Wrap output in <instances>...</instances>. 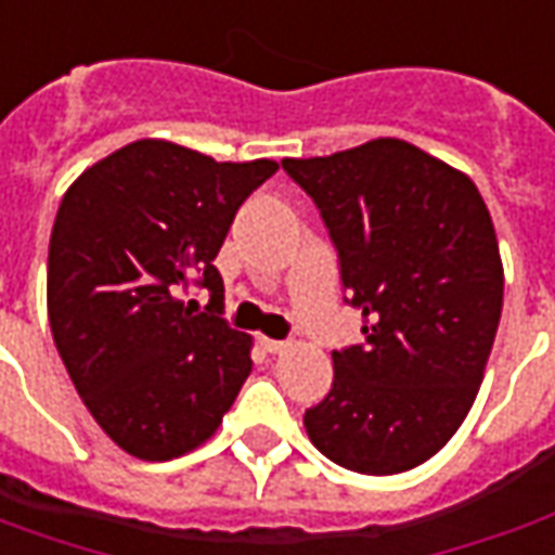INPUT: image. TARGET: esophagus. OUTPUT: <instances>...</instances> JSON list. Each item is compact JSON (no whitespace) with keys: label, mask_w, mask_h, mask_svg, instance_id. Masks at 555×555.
<instances>
[{"label":"esophagus","mask_w":555,"mask_h":555,"mask_svg":"<svg viewBox=\"0 0 555 555\" xmlns=\"http://www.w3.org/2000/svg\"><path fill=\"white\" fill-rule=\"evenodd\" d=\"M261 348H264L267 353H273V357H276V353H285V350H288V345H285V341H276V338H261Z\"/></svg>","instance_id":"34e87169"}]
</instances>
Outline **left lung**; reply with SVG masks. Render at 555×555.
I'll return each instance as SVG.
<instances>
[{"instance_id":"1","label":"left lung","mask_w":555,"mask_h":555,"mask_svg":"<svg viewBox=\"0 0 555 555\" xmlns=\"http://www.w3.org/2000/svg\"><path fill=\"white\" fill-rule=\"evenodd\" d=\"M324 217L365 345L333 350L309 440L345 469L396 476L461 428L502 314V258L476 183L404 139L282 159Z\"/></svg>"}]
</instances>
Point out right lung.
Here are the masks:
<instances>
[{
	"instance_id": "1",
	"label": "right lung",
	"mask_w": 555,
	"mask_h": 555,
	"mask_svg": "<svg viewBox=\"0 0 555 555\" xmlns=\"http://www.w3.org/2000/svg\"><path fill=\"white\" fill-rule=\"evenodd\" d=\"M276 169L139 139L67 186L50 234V330L82 404L139 461L210 440L253 372V338L219 318L214 258ZM190 284L211 291L207 313L182 306Z\"/></svg>"
}]
</instances>
